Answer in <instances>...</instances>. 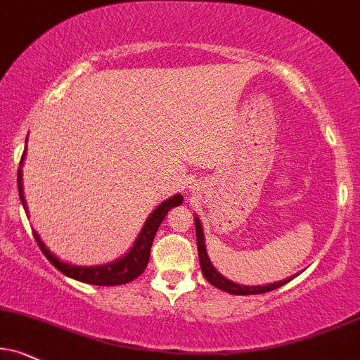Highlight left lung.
<instances>
[{"mask_svg": "<svg viewBox=\"0 0 360 360\" xmlns=\"http://www.w3.org/2000/svg\"><path fill=\"white\" fill-rule=\"evenodd\" d=\"M195 230H197V247H198V259H200V267L203 272V277L207 278L212 285H215L220 290L229 292V294L233 295H254V294H265V292L274 290V288H278L285 285L287 282H290L292 278L297 277V275H292V277L285 278V281H278L275 283H269V285H240V283H235L229 278H225L219 270L214 267L210 259H208L207 248H205V238H203V230L202 224L198 220V217H195Z\"/></svg>", "mask_w": 360, "mask_h": 360, "instance_id": "8db88e82", "label": "left lung"}]
</instances>
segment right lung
<instances>
[{
	"label": "right lung",
	"instance_id": "right-lung-1",
	"mask_svg": "<svg viewBox=\"0 0 360 360\" xmlns=\"http://www.w3.org/2000/svg\"><path fill=\"white\" fill-rule=\"evenodd\" d=\"M25 155L26 148L23 152V157H21L20 167L23 165ZM21 173L23 172H21L20 168V170H18V192H20V200L23 203L25 212L28 214V208H26V200L23 195V176H21ZM181 202H184V197H181V195H173V197L167 198L163 203H160L152 214H150L148 219H146L145 225L141 227L139 237H136V240L133 243L130 250L115 262H110V264L91 265V267L66 264V262H61L55 254H51V252L48 250L46 245L41 242V238H39V235L34 232V230L33 235L44 257H46L61 274H65L66 277H72L75 281H79L83 283H91V285H122V283L131 282L133 278H136L139 275L143 274L146 265H148L150 250H152L155 233H157L160 224L165 219L168 210L173 207H179Z\"/></svg>",
	"mask_w": 360,
	"mask_h": 360
}]
</instances>
